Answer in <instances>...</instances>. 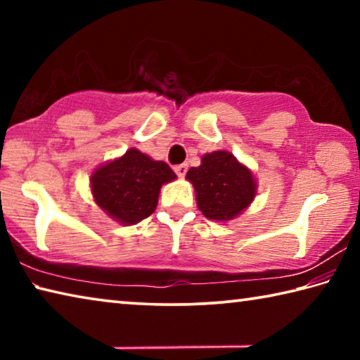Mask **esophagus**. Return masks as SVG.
Masks as SVG:
<instances>
[{"mask_svg": "<svg viewBox=\"0 0 360 360\" xmlns=\"http://www.w3.org/2000/svg\"><path fill=\"white\" fill-rule=\"evenodd\" d=\"M174 172H176V174L179 176V178H184L186 173H187V165H186V163H182V165L174 167Z\"/></svg>", "mask_w": 360, "mask_h": 360, "instance_id": "1", "label": "esophagus"}]
</instances>
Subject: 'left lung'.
Here are the masks:
<instances>
[{
  "label": "left lung",
  "instance_id": "8db88e82",
  "mask_svg": "<svg viewBox=\"0 0 360 360\" xmlns=\"http://www.w3.org/2000/svg\"><path fill=\"white\" fill-rule=\"evenodd\" d=\"M197 193L198 210L211 221L225 222L240 216L252 203L257 182L251 169L227 150L202 157V165L186 174Z\"/></svg>",
  "mask_w": 360,
  "mask_h": 360
}]
</instances>
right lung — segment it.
<instances>
[{
    "instance_id": "add662e5",
    "label": "right lung",
    "mask_w": 360,
    "mask_h": 360,
    "mask_svg": "<svg viewBox=\"0 0 360 360\" xmlns=\"http://www.w3.org/2000/svg\"><path fill=\"white\" fill-rule=\"evenodd\" d=\"M174 179V172L165 162L152 160L131 148L96 168L90 176V188L95 203L109 217L133 225L155 211L162 186Z\"/></svg>"
}]
</instances>
